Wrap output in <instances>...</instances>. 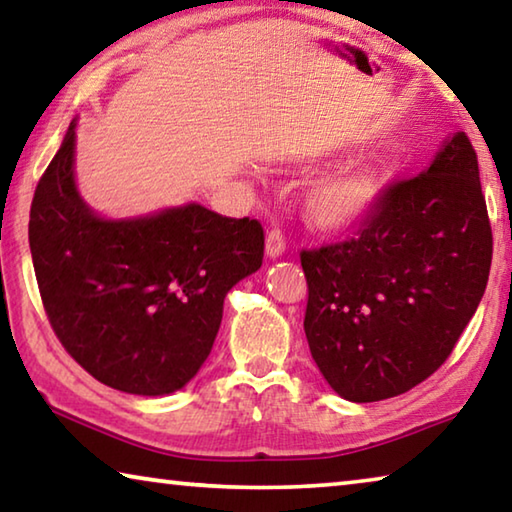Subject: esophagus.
Listing matches in <instances>:
<instances>
[{
    "label": "esophagus",
    "mask_w": 512,
    "mask_h": 512,
    "mask_svg": "<svg viewBox=\"0 0 512 512\" xmlns=\"http://www.w3.org/2000/svg\"><path fill=\"white\" fill-rule=\"evenodd\" d=\"M284 250H287V239H284V232L280 228H273L266 235V255L280 257Z\"/></svg>",
    "instance_id": "1"
}]
</instances>
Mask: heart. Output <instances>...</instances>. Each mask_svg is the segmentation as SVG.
<instances>
[{"label": "heart", "mask_w": 512, "mask_h": 512, "mask_svg": "<svg viewBox=\"0 0 512 512\" xmlns=\"http://www.w3.org/2000/svg\"><path fill=\"white\" fill-rule=\"evenodd\" d=\"M381 176L372 167H357L318 183L307 198L314 221L325 228H350L377 203Z\"/></svg>", "instance_id": "b5f03b06"}]
</instances>
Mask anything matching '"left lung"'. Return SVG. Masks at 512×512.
<instances>
[{
	"label": "left lung",
	"mask_w": 512,
	"mask_h": 512,
	"mask_svg": "<svg viewBox=\"0 0 512 512\" xmlns=\"http://www.w3.org/2000/svg\"><path fill=\"white\" fill-rule=\"evenodd\" d=\"M490 262L479 162L456 133L427 171L381 189L354 237L300 250L305 334L327 384L350 402L422 384L474 316Z\"/></svg>",
	"instance_id": "8db88e82"
}]
</instances>
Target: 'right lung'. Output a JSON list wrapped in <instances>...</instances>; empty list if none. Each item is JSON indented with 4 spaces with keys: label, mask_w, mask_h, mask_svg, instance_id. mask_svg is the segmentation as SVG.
<instances>
[{
    "label": "right lung",
    "mask_w": 512,
    "mask_h": 512,
    "mask_svg": "<svg viewBox=\"0 0 512 512\" xmlns=\"http://www.w3.org/2000/svg\"><path fill=\"white\" fill-rule=\"evenodd\" d=\"M72 121L31 203L42 305L69 357L133 395L183 388L210 354L223 300L264 259L257 219L189 203L131 221L99 219L74 185Z\"/></svg>",
    "instance_id": "obj_1"
}]
</instances>
